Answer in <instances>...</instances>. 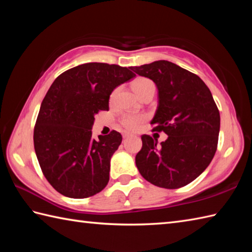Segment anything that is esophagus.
<instances>
[{
  "label": "esophagus",
  "instance_id": "esophagus-1",
  "mask_svg": "<svg viewBox=\"0 0 252 252\" xmlns=\"http://www.w3.org/2000/svg\"><path fill=\"white\" fill-rule=\"evenodd\" d=\"M122 136H123V138H127L130 136V134H129V133H123Z\"/></svg>",
  "mask_w": 252,
  "mask_h": 252
}]
</instances>
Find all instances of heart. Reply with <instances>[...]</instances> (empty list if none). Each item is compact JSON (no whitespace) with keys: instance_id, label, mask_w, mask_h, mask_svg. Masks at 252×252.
<instances>
[{"instance_id":"heart-1","label":"heart","mask_w":252,"mask_h":252,"mask_svg":"<svg viewBox=\"0 0 252 252\" xmlns=\"http://www.w3.org/2000/svg\"><path fill=\"white\" fill-rule=\"evenodd\" d=\"M132 88L134 90V92L141 97V96L145 93L147 90L155 88V84L152 80H149L147 78H137L133 81ZM115 95H116V91L111 94V99H114ZM144 120H145V117L142 115L129 114V115H125L121 118L120 123L121 126L127 131H136L138 127L141 126Z\"/></svg>"}]
</instances>
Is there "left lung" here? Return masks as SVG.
<instances>
[{
  "label": "left lung",
  "mask_w": 252,
  "mask_h": 252,
  "mask_svg": "<svg viewBox=\"0 0 252 252\" xmlns=\"http://www.w3.org/2000/svg\"><path fill=\"white\" fill-rule=\"evenodd\" d=\"M152 79L158 89V107L151 121L153 131L168 138L158 146L152 136L142 135L136 167L146 181L175 189L198 178L210 164L218 148L220 112L206 83L168 61L131 67Z\"/></svg>",
  "instance_id": "1"
}]
</instances>
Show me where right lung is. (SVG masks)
<instances>
[{"mask_svg":"<svg viewBox=\"0 0 252 252\" xmlns=\"http://www.w3.org/2000/svg\"><path fill=\"white\" fill-rule=\"evenodd\" d=\"M130 68L88 63L60 74L47 91L37 115L33 143L45 179L62 195L88 198L109 181L110 158L122 136L92 137L95 116L109 110V96L118 85L134 78Z\"/></svg>","mask_w":252,"mask_h":252,"instance_id":"obj_1","label":"right lung"}]
</instances>
